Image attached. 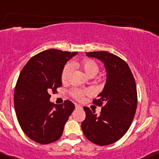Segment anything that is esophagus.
<instances>
[{
  "label": "esophagus",
  "instance_id": "1",
  "mask_svg": "<svg viewBox=\"0 0 159 159\" xmlns=\"http://www.w3.org/2000/svg\"><path fill=\"white\" fill-rule=\"evenodd\" d=\"M75 107H76V109H81V106H80V105H78V104H76L75 105Z\"/></svg>",
  "mask_w": 159,
  "mask_h": 159
}]
</instances>
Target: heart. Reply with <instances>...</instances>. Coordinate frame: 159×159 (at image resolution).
Returning a JSON list of instances; mask_svg holds the SVG:
<instances>
[{"instance_id":"1","label":"heart","mask_w":159,"mask_h":159,"mask_svg":"<svg viewBox=\"0 0 159 159\" xmlns=\"http://www.w3.org/2000/svg\"><path fill=\"white\" fill-rule=\"evenodd\" d=\"M74 66H77L85 75L89 78H93L99 73V66L98 63L93 60L86 59L83 60L79 63H68L63 68L61 74V80L63 83H66L70 78L72 73V67ZM90 93L89 90H79L76 89L72 92V94L76 99H81L85 94H89Z\"/></svg>"}]
</instances>
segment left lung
<instances>
[{
  "instance_id": "8db88e82",
  "label": "left lung",
  "mask_w": 159,
  "mask_h": 159,
  "mask_svg": "<svg viewBox=\"0 0 159 159\" xmlns=\"http://www.w3.org/2000/svg\"><path fill=\"white\" fill-rule=\"evenodd\" d=\"M88 57L104 64L106 80L103 90L93 101L102 106L99 116L84 107L86 119L81 128L88 140L99 145H107L120 139L128 131L137 108V89L133 75L126 63L106 51L88 52Z\"/></svg>"
}]
</instances>
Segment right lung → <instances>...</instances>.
Returning <instances> with one entry per match:
<instances>
[{
  "mask_svg": "<svg viewBox=\"0 0 159 159\" xmlns=\"http://www.w3.org/2000/svg\"><path fill=\"white\" fill-rule=\"evenodd\" d=\"M76 54L56 49L44 50L30 58L20 73L14 90L16 115L24 133L37 143L58 140L74 110L70 100L59 105L50 102V93L62 86V71Z\"/></svg>",
  "mask_w": 159,
  "mask_h": 159,
  "instance_id": "obj_1",
  "label": "right lung"
}]
</instances>
